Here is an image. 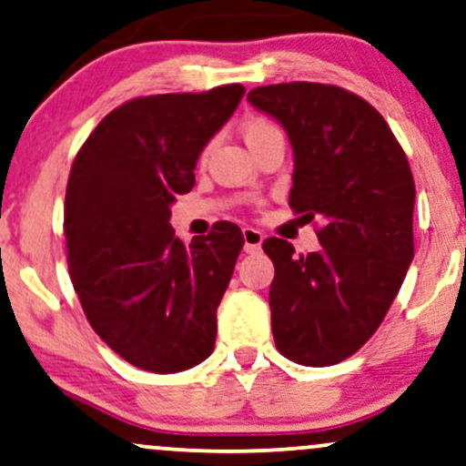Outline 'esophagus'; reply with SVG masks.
I'll list each match as a JSON object with an SVG mask.
<instances>
[{"instance_id": "obj_1", "label": "esophagus", "mask_w": 466, "mask_h": 466, "mask_svg": "<svg viewBox=\"0 0 466 466\" xmlns=\"http://www.w3.org/2000/svg\"><path fill=\"white\" fill-rule=\"evenodd\" d=\"M243 238H245V251L247 253H258L262 247L264 234L256 228H243Z\"/></svg>"}]
</instances>
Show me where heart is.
Returning a JSON list of instances; mask_svg holds the SVG:
<instances>
[{
  "instance_id": "1",
  "label": "heart",
  "mask_w": 466,
  "mask_h": 466,
  "mask_svg": "<svg viewBox=\"0 0 466 466\" xmlns=\"http://www.w3.org/2000/svg\"><path fill=\"white\" fill-rule=\"evenodd\" d=\"M270 131H277V127L273 125V122L267 120V117H251V120L245 122L243 137H245V141H249L253 137H258V135H264Z\"/></svg>"
}]
</instances>
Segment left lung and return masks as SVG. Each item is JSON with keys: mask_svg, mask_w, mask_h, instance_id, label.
I'll list each match as a JSON object with an SVG mask.
<instances>
[{"mask_svg": "<svg viewBox=\"0 0 466 466\" xmlns=\"http://www.w3.org/2000/svg\"><path fill=\"white\" fill-rule=\"evenodd\" d=\"M286 128L290 208L322 217L320 249L294 256L267 238L277 350L309 368L344 361L380 327L413 262L415 180L402 146L368 101L344 87L292 81L247 94Z\"/></svg>", "mask_w": 466, "mask_h": 466, "instance_id": "left-lung-1", "label": "left lung"}]
</instances>
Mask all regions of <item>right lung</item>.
Wrapping results in <instances>:
<instances>
[{
  "mask_svg": "<svg viewBox=\"0 0 466 466\" xmlns=\"http://www.w3.org/2000/svg\"><path fill=\"white\" fill-rule=\"evenodd\" d=\"M243 94L229 84L133 98L98 122L70 167V281L98 338L135 368L182 372L215 349L217 308L243 232L219 221L187 247L169 226V208L193 189L204 146Z\"/></svg>",
  "mask_w": 466,
  "mask_h": 466,
  "instance_id": "add662e5",
  "label": "right lung"
}]
</instances>
